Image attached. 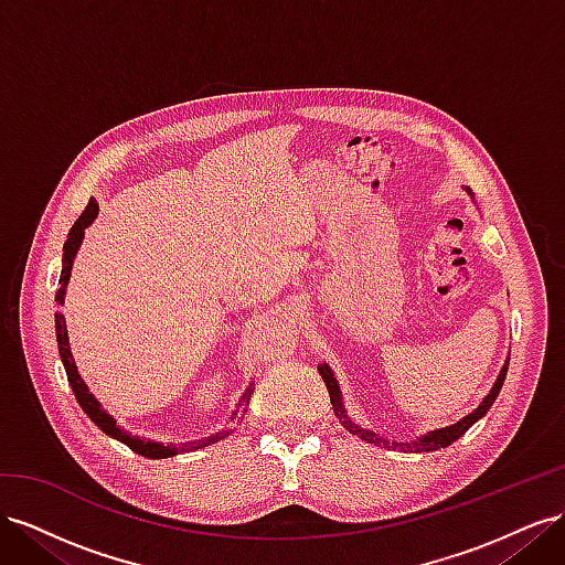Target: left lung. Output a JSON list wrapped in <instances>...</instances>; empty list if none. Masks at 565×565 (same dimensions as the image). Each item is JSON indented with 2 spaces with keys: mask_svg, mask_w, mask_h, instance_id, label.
Wrapping results in <instances>:
<instances>
[{
  "mask_svg": "<svg viewBox=\"0 0 565 565\" xmlns=\"http://www.w3.org/2000/svg\"><path fill=\"white\" fill-rule=\"evenodd\" d=\"M465 191H467V193L471 195V200H473L471 188H465ZM507 367H509V358L504 361V365H502V370H500V374H498V380H494L492 388L488 391V396H486L481 403H478V407L473 409V413H469L467 417H461L459 422H455V424H450V426H443V429L426 431V434H422V436H415L413 440H401V443L388 440V438H384V436H380V434H374V431H370V429H363L361 424H355V422L349 417V413H347L344 398H341V388H339V382H337V377H334L332 367H330L328 363H320V365H318V372H320V377H322L324 386H328L330 403H332L334 415L339 417L341 424H344L347 431H351L353 436H361L363 440L374 443V446H380V448L384 446V448H398V450H405V452H407V450H409V452H431V450H438V448H448L450 443H455L459 436H465V431L469 429L471 424H476L478 419H481V417L488 413L490 405L494 403V398H498V393H500V388H502V384H504Z\"/></svg>",
  "mask_w": 565,
  "mask_h": 565,
  "instance_id": "left-lung-1",
  "label": "left lung"
}]
</instances>
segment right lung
I'll use <instances>...</instances> for the list:
<instances>
[{"instance_id":"1","label":"right lung","mask_w":565,"mask_h":565,"mask_svg":"<svg viewBox=\"0 0 565 565\" xmlns=\"http://www.w3.org/2000/svg\"><path fill=\"white\" fill-rule=\"evenodd\" d=\"M98 216V202L92 198L87 210L82 212V216L75 221V226L71 228V233H67V241L63 245V259H61V278H58V292H56V306H63L65 303V289H67V282H71V276H73V264H75V256L79 252V245L84 241V231H87L94 218ZM56 341H58V353H61V363L65 367V374H67V382H71L73 386V393L75 398L79 403V407L87 413V417L98 426L100 431L108 434L110 438L125 443L127 448H131L134 452H139L143 457H150V459H167V457H174V455H181V452H188V450H200V448H207L212 446V443L226 438L228 431H216V434H210L204 436L200 440H191V443H183V446H172V443H160V440H150V438H141V436H131L127 429H122L115 422L113 415H108L104 405H100L96 401L94 393L89 391V386L84 384V380L79 377L77 372V365H75V358H73V351H71V339H67V328H65V318L61 311H56ZM252 384L245 388L243 398H241V405L243 413H245V405L249 403V396H252Z\"/></svg>"}]
</instances>
